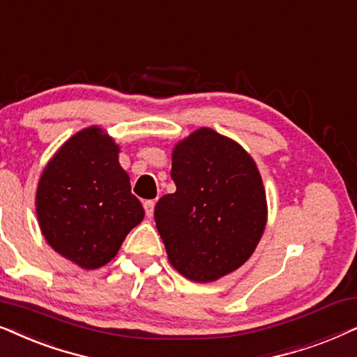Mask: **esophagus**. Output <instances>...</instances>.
<instances>
[{
    "instance_id": "esophagus-1",
    "label": "esophagus",
    "mask_w": 357,
    "mask_h": 357,
    "mask_svg": "<svg viewBox=\"0 0 357 357\" xmlns=\"http://www.w3.org/2000/svg\"><path fill=\"white\" fill-rule=\"evenodd\" d=\"M144 208H145L146 217H151V215H153V211H155V201H145V202H144Z\"/></svg>"
}]
</instances>
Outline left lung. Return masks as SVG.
Masks as SVG:
<instances>
[{
  "instance_id": "1",
  "label": "left lung",
  "mask_w": 357,
  "mask_h": 357,
  "mask_svg": "<svg viewBox=\"0 0 357 357\" xmlns=\"http://www.w3.org/2000/svg\"><path fill=\"white\" fill-rule=\"evenodd\" d=\"M171 178L176 191L155 206L171 266L196 282H213L243 266L268 222L253 156L235 140L201 127L174 145Z\"/></svg>"
}]
</instances>
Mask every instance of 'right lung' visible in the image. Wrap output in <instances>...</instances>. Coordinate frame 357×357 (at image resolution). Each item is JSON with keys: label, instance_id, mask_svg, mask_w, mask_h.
Segmentation results:
<instances>
[{"label": "right lung", "instance_id": "right-lung-1", "mask_svg": "<svg viewBox=\"0 0 357 357\" xmlns=\"http://www.w3.org/2000/svg\"><path fill=\"white\" fill-rule=\"evenodd\" d=\"M119 146L99 126L71 135L42 171L36 213L42 235L82 269L107 264L132 228L144 220Z\"/></svg>", "mask_w": 357, "mask_h": 357}]
</instances>
